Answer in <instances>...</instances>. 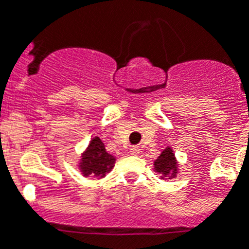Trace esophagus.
<instances>
[{
  "instance_id": "esophagus-1",
  "label": "esophagus",
  "mask_w": 249,
  "mask_h": 249,
  "mask_svg": "<svg viewBox=\"0 0 249 249\" xmlns=\"http://www.w3.org/2000/svg\"><path fill=\"white\" fill-rule=\"evenodd\" d=\"M129 154H131V155H139V154H140L139 146L131 147V149H129Z\"/></svg>"
}]
</instances>
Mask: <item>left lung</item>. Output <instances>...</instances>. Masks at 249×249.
Returning <instances> with one entry per match:
<instances>
[{"mask_svg": "<svg viewBox=\"0 0 249 249\" xmlns=\"http://www.w3.org/2000/svg\"><path fill=\"white\" fill-rule=\"evenodd\" d=\"M154 170L160 176V179H173L179 173V164L172 146H166L154 160Z\"/></svg>", "mask_w": 249, "mask_h": 249, "instance_id": "8db88e82", "label": "left lung"}]
</instances>
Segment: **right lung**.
I'll list each match as a JSON object with an SVG mask.
<instances>
[{
	"label": "right lung",
	"mask_w": 249,
	"mask_h": 249,
	"mask_svg": "<svg viewBox=\"0 0 249 249\" xmlns=\"http://www.w3.org/2000/svg\"><path fill=\"white\" fill-rule=\"evenodd\" d=\"M114 163L116 157L107 151L100 137L94 136L81 154L77 168L81 176L102 179L113 169Z\"/></svg>",
	"instance_id": "right-lung-1"
}]
</instances>
